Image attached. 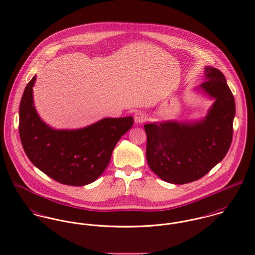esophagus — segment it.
Instances as JSON below:
<instances>
[{"label": "esophagus", "instance_id": "esophagus-1", "mask_svg": "<svg viewBox=\"0 0 255 255\" xmlns=\"http://www.w3.org/2000/svg\"><path fill=\"white\" fill-rule=\"evenodd\" d=\"M146 120H147V115L144 112H142V111H138V112H136L134 114V122L136 124H142Z\"/></svg>", "mask_w": 255, "mask_h": 255}]
</instances>
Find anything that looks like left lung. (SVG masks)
Returning a JSON list of instances; mask_svg holds the SVG:
<instances>
[{
	"label": "left lung",
	"mask_w": 255,
	"mask_h": 255,
	"mask_svg": "<svg viewBox=\"0 0 255 255\" xmlns=\"http://www.w3.org/2000/svg\"><path fill=\"white\" fill-rule=\"evenodd\" d=\"M206 81L197 88L214 99L199 121L146 124V159L161 179L172 184L196 181L226 156L233 137L235 99L224 75L205 68Z\"/></svg>",
	"instance_id": "8db88e82"
}]
</instances>
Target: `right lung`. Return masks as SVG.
<instances>
[{"label": "right lung", "instance_id": "1", "mask_svg": "<svg viewBox=\"0 0 255 255\" xmlns=\"http://www.w3.org/2000/svg\"><path fill=\"white\" fill-rule=\"evenodd\" d=\"M35 82L36 76L27 84L19 106V135L27 157L61 184L93 183L107 167L118 141L132 127L133 118H105L79 129H54L36 111Z\"/></svg>", "mask_w": 255, "mask_h": 255}]
</instances>
